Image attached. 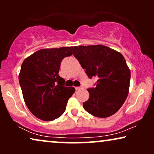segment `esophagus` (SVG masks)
<instances>
[{
	"label": "esophagus",
	"mask_w": 154,
	"mask_h": 154,
	"mask_svg": "<svg viewBox=\"0 0 154 154\" xmlns=\"http://www.w3.org/2000/svg\"><path fill=\"white\" fill-rule=\"evenodd\" d=\"M83 89V88L82 87H75V90H81Z\"/></svg>",
	"instance_id": "34e87169"
}]
</instances>
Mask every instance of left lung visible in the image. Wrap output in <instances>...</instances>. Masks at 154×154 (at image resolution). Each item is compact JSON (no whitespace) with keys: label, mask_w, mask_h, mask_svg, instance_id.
Masks as SVG:
<instances>
[{"label":"left lung","mask_w":154,"mask_h":154,"mask_svg":"<svg viewBox=\"0 0 154 154\" xmlns=\"http://www.w3.org/2000/svg\"><path fill=\"white\" fill-rule=\"evenodd\" d=\"M73 55L90 79L98 78L96 87L88 89L84 109L99 118L116 113L129 93L130 70L124 57L103 45L74 46Z\"/></svg>","instance_id":"1"}]
</instances>
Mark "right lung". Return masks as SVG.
<instances>
[{
  "label": "right lung",
  "mask_w": 154,
  "mask_h": 154,
  "mask_svg": "<svg viewBox=\"0 0 154 154\" xmlns=\"http://www.w3.org/2000/svg\"><path fill=\"white\" fill-rule=\"evenodd\" d=\"M73 54V47L46 48L36 51L23 62L19 74L25 104L38 119L50 121L66 110L73 87H65L59 75L62 60Z\"/></svg>",
  "instance_id": "1"
}]
</instances>
